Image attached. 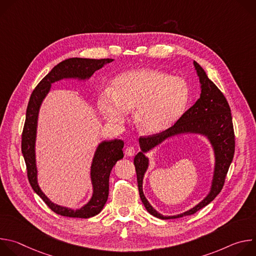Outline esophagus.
I'll use <instances>...</instances> for the list:
<instances>
[{"instance_id":"esophagus-1","label":"esophagus","mask_w":256,"mask_h":256,"mask_svg":"<svg viewBox=\"0 0 256 256\" xmlns=\"http://www.w3.org/2000/svg\"><path fill=\"white\" fill-rule=\"evenodd\" d=\"M134 152H136L134 147H132V146H128V147H126V149L124 151V154L128 157H132L134 155Z\"/></svg>"}]
</instances>
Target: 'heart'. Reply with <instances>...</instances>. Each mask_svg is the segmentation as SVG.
Wrapping results in <instances>:
<instances>
[{
    "label": "heart",
    "mask_w": 256,
    "mask_h": 256,
    "mask_svg": "<svg viewBox=\"0 0 256 256\" xmlns=\"http://www.w3.org/2000/svg\"><path fill=\"white\" fill-rule=\"evenodd\" d=\"M190 98L186 82L153 68H134L122 72L112 82V90L98 95V107L110 122L122 124L128 110L134 122L146 136L159 134L171 128L184 114Z\"/></svg>",
    "instance_id": "b5f03b06"
}]
</instances>
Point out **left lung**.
I'll use <instances>...</instances> for the list:
<instances>
[{
    "label": "left lung",
    "mask_w": 256,
    "mask_h": 256,
    "mask_svg": "<svg viewBox=\"0 0 256 256\" xmlns=\"http://www.w3.org/2000/svg\"><path fill=\"white\" fill-rule=\"evenodd\" d=\"M194 66L200 84V98L167 130L155 136H140L138 138L140 152L134 159L140 198L146 210L152 216L162 220L192 214L212 202L223 188L227 172L234 156L235 136L229 104L223 93L208 79L204 68L196 62H194ZM184 134H198L204 136L210 142L215 158L211 186L207 196L188 211L175 216H164L152 206L142 192L143 177L150 166V160L146 154L166 140Z\"/></svg>",
    "instance_id": "8db88e82"
}]
</instances>
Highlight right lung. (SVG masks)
Here are the masks:
<instances>
[{
	"mask_svg": "<svg viewBox=\"0 0 256 256\" xmlns=\"http://www.w3.org/2000/svg\"><path fill=\"white\" fill-rule=\"evenodd\" d=\"M112 58H70L58 64L33 90L26 112V120L22 134V154L27 167V175L30 186L48 208L56 214L70 218H87L98 214L108 198L109 175L116 164L124 158L122 148L124 142L122 140H102L94 152L91 166L90 179L92 194L90 200L79 208H70L52 202L38 184V170L36 164V136H38V116L42 104L52 89V85L62 80L88 81L94 72L112 62Z\"/></svg>",
	"mask_w": 256,
	"mask_h": 256,
	"instance_id": "1",
	"label": "right lung"
}]
</instances>
